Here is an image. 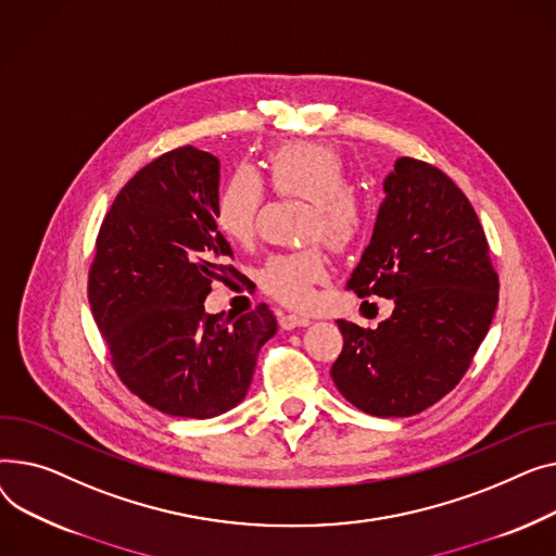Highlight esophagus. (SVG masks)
Masks as SVG:
<instances>
[{"label":"esophagus","mask_w":556,"mask_h":556,"mask_svg":"<svg viewBox=\"0 0 556 556\" xmlns=\"http://www.w3.org/2000/svg\"><path fill=\"white\" fill-rule=\"evenodd\" d=\"M309 323H312V318H307V316H299V314H285V316H280V328H282V330L307 328Z\"/></svg>","instance_id":"obj_1"}]
</instances>
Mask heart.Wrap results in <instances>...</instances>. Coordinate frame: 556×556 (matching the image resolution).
I'll return each mask as SVG.
<instances>
[{"instance_id":"1","label":"heart","mask_w":556,"mask_h":556,"mask_svg":"<svg viewBox=\"0 0 556 556\" xmlns=\"http://www.w3.org/2000/svg\"><path fill=\"white\" fill-rule=\"evenodd\" d=\"M271 188L280 198L309 202L305 240H325L332 249L345 251L366 228L362 194L352 190L345 161L339 152L318 143H291L274 150L267 159ZM265 204V186L247 168L228 177L217 194L215 222L233 242L247 244L255 236L257 213ZM328 255L320 247L271 255L260 269V285L285 305H305L314 287L328 278Z\"/></svg>"}]
</instances>
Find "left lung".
I'll list each match as a JSON object with an SVG mask.
<instances>
[{
  "label": "left lung",
  "instance_id": "1",
  "mask_svg": "<svg viewBox=\"0 0 556 556\" xmlns=\"http://www.w3.org/2000/svg\"><path fill=\"white\" fill-rule=\"evenodd\" d=\"M383 192L348 289L393 299L395 309L375 330L337 320L343 350L330 375L358 410L408 417L471 366L498 305V274L473 206L440 168L402 156Z\"/></svg>",
  "mask_w": 556,
  "mask_h": 556
}]
</instances>
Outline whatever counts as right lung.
Segmentation results:
<instances>
[{
	"label": "right lung",
	"mask_w": 556,
	"mask_h": 556,
	"mask_svg": "<svg viewBox=\"0 0 556 556\" xmlns=\"http://www.w3.org/2000/svg\"><path fill=\"white\" fill-rule=\"evenodd\" d=\"M219 161L184 146L141 168L116 194L96 238L87 296L118 379L148 406L208 419L238 406L257 352L278 330L260 303L206 314L213 280L236 274L217 231Z\"/></svg>",
	"instance_id": "right-lung-1"
}]
</instances>
